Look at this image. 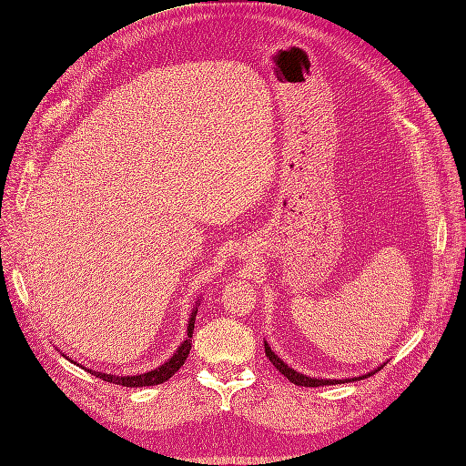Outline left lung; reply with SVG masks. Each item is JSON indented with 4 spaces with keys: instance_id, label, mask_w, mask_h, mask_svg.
Returning <instances> with one entry per match:
<instances>
[{
    "instance_id": "left-lung-1",
    "label": "left lung",
    "mask_w": 466,
    "mask_h": 466,
    "mask_svg": "<svg viewBox=\"0 0 466 466\" xmlns=\"http://www.w3.org/2000/svg\"><path fill=\"white\" fill-rule=\"evenodd\" d=\"M265 352H267V358L272 361V366L283 375V377H288L293 384H297V387H323V384H339V382H345V380H329V379H312V377H307V375H302V373H297L295 370H291L288 363H283L274 352H272V349L268 347V342H265ZM375 371H371V373H368V375H361V377H356V379H349V382L350 380H360V379H366V377H370V375H373Z\"/></svg>"
}]
</instances>
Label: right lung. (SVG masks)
Here are the masks:
<instances>
[{"label": "right lung", "mask_w": 466, "mask_h": 466, "mask_svg": "<svg viewBox=\"0 0 466 466\" xmlns=\"http://www.w3.org/2000/svg\"><path fill=\"white\" fill-rule=\"evenodd\" d=\"M196 312L198 309L192 312V318L188 321V337L187 340L183 342V345L178 347V350L164 363V366H159L148 373H143V375H127V377H117V375H108V373H100V371H89L91 375L103 379L106 382H114V384H121V387H154V384H161L166 382L167 379H171L178 370L180 366H183L185 360L188 358L190 354V349H192V331H194V321H196Z\"/></svg>", "instance_id": "obj_1"}]
</instances>
